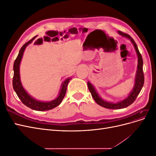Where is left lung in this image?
Masks as SVG:
<instances>
[{
  "label": "left lung",
  "mask_w": 156,
  "mask_h": 156,
  "mask_svg": "<svg viewBox=\"0 0 156 156\" xmlns=\"http://www.w3.org/2000/svg\"><path fill=\"white\" fill-rule=\"evenodd\" d=\"M118 33H119V34L122 36L126 37L127 38L130 40L131 43L133 44L135 49L136 52V54H137V56H138L137 70H136V73L135 75V84H134L133 90H132V91L129 94V96L122 101H120L118 103H111V102H108L103 100V99L99 96V94L96 92L95 88H94V87L92 85V84L90 82H88L87 83L89 90L92 96L94 98V100H95V101L100 106L107 108H110V109H120V108H124L132 104V103L135 101L136 97H137V96L139 95V94L141 90V89H142L144 84V73H143V60L142 56H141L140 52L138 49L137 45H136L133 39L132 38L129 34H127L126 33L122 32L120 30L118 31Z\"/></svg>",
  "instance_id": "left-lung-1"
}]
</instances>
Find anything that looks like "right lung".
<instances>
[{"instance_id":"right-lung-1","label":"right lung","mask_w":156,"mask_h":156,"mask_svg":"<svg viewBox=\"0 0 156 156\" xmlns=\"http://www.w3.org/2000/svg\"><path fill=\"white\" fill-rule=\"evenodd\" d=\"M36 36H34V37L27 42L22 46L21 48L20 53L18 54V56L14 62L13 64V88L14 90L16 92L17 96L20 99V100L23 104L29 107L33 110L38 111H48L53 109V108L57 107L60 104V103L62 102L63 98L65 96L66 92L67 87L68 84L69 82V80L71 78H68L65 80L62 84V87H61L60 91L59 92V94L58 97L54 100L51 101L49 102H44L40 101L38 100H35L34 98H33L32 96H30L27 92L23 87L22 84L21 82L20 79V63L23 57V53H24L25 49L30 44L32 43V41L34 40Z\"/></svg>"}]
</instances>
